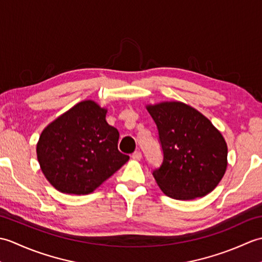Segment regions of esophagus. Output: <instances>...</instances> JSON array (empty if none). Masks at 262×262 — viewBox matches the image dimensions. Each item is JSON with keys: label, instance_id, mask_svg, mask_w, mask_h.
<instances>
[{"label": "esophagus", "instance_id": "obj_1", "mask_svg": "<svg viewBox=\"0 0 262 262\" xmlns=\"http://www.w3.org/2000/svg\"><path fill=\"white\" fill-rule=\"evenodd\" d=\"M132 158L134 159V160H137V161H140L141 159H142V153L140 152V151H135L134 153L132 154Z\"/></svg>", "mask_w": 262, "mask_h": 262}]
</instances>
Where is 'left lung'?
Wrapping results in <instances>:
<instances>
[{"mask_svg":"<svg viewBox=\"0 0 262 262\" xmlns=\"http://www.w3.org/2000/svg\"><path fill=\"white\" fill-rule=\"evenodd\" d=\"M158 126L163 163L153 171L166 196L191 200L213 191L227 168L222 133L197 109L180 101L147 104Z\"/></svg>","mask_w":262,"mask_h":262,"instance_id":"1","label":"left lung"}]
</instances>
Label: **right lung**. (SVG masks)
<instances>
[{"mask_svg": "<svg viewBox=\"0 0 262 262\" xmlns=\"http://www.w3.org/2000/svg\"><path fill=\"white\" fill-rule=\"evenodd\" d=\"M107 111L93 100H83L43 128L37 159L58 191L91 193L129 160L118 151L119 133L105 120Z\"/></svg>", "mask_w": 262, "mask_h": 262, "instance_id": "obj_1", "label": "right lung"}]
</instances>
